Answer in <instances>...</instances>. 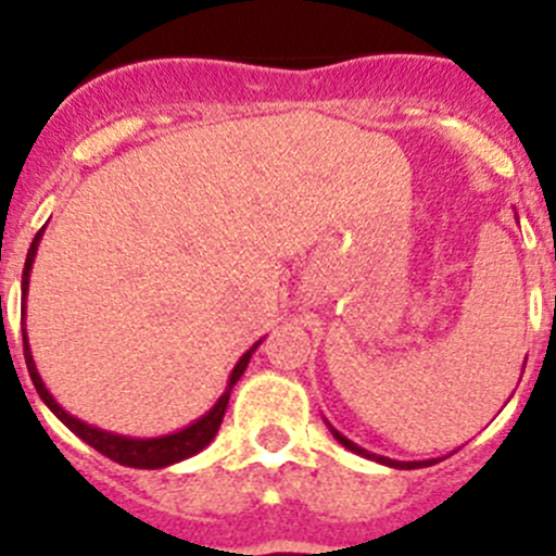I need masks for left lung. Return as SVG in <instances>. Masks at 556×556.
Listing matches in <instances>:
<instances>
[{
	"mask_svg": "<svg viewBox=\"0 0 556 556\" xmlns=\"http://www.w3.org/2000/svg\"><path fill=\"white\" fill-rule=\"evenodd\" d=\"M329 430H331V435H334L337 442L342 444V447H349L351 453H356V455H365V458H372V460H378V464L395 466V469H414V466H430V464H435V460H422V464H417V460H408V464H403V460H389V458H383V455H370V453H367V450L356 447L354 442H349V439H345V435H342V433H337V430L331 428V425H329Z\"/></svg>",
	"mask_w": 556,
	"mask_h": 556,
	"instance_id": "left-lung-1",
	"label": "left lung"
}]
</instances>
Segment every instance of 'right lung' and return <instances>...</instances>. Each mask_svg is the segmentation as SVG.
<instances>
[{"mask_svg": "<svg viewBox=\"0 0 556 556\" xmlns=\"http://www.w3.org/2000/svg\"><path fill=\"white\" fill-rule=\"evenodd\" d=\"M40 236H43V230H38V236H35L33 247H29V252H27V263H24V277H21V293L24 295H27V288H29V268H33L35 252H38ZM21 334H24V362H27L29 378H33L35 389H38L40 401H43L46 406H49L51 412H54L56 417L67 425V428L74 430L81 442H87L92 450H98L101 455L112 458L114 464L134 466V469H161V466H169V464H178V460H184V458H191V455L200 453L202 447H207V444H211V439L216 435V430H219L222 419H225L227 401H230V389L236 387L238 378L243 376V370H247V365H249V356H252V351L257 349V345H254L252 351H247V354L241 356V362H238L236 370H232L230 387H227L225 395L219 397V403H216V406L211 408L205 417L197 419L194 425H189V428L178 430V433H173V435H161V439H128V435H114V433H106V430L92 428V425H85L81 419H76V417H71L67 412H62L60 403L49 395V389L43 387L38 370H35L33 351H29L27 331H24V326H21Z\"/></svg>", "mask_w": 556, "mask_h": 556, "instance_id": "right-lung-1", "label": "right lung"}]
</instances>
